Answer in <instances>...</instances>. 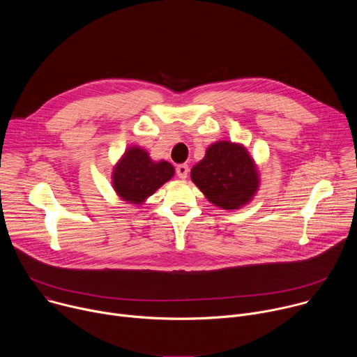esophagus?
<instances>
[{"label":"esophagus","instance_id":"obj_1","mask_svg":"<svg viewBox=\"0 0 357 357\" xmlns=\"http://www.w3.org/2000/svg\"><path fill=\"white\" fill-rule=\"evenodd\" d=\"M175 171H176L178 178L185 179V178L188 176V174H189V167H188L186 164H179V165L175 168Z\"/></svg>","mask_w":357,"mask_h":357}]
</instances>
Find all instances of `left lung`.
I'll return each mask as SVG.
<instances>
[{
    "instance_id": "obj_1",
    "label": "left lung",
    "mask_w": 357,
    "mask_h": 357,
    "mask_svg": "<svg viewBox=\"0 0 357 357\" xmlns=\"http://www.w3.org/2000/svg\"><path fill=\"white\" fill-rule=\"evenodd\" d=\"M190 178L209 202L222 209H238L259 188V176L247 151L229 141L211 145L205 158L192 168Z\"/></svg>"
}]
</instances>
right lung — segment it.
Wrapping results in <instances>:
<instances>
[{"label": "right lung", "instance_id": "add662e5", "mask_svg": "<svg viewBox=\"0 0 357 357\" xmlns=\"http://www.w3.org/2000/svg\"><path fill=\"white\" fill-rule=\"evenodd\" d=\"M174 167L167 161L152 162L146 152L130 148L114 169L116 192L131 203H139L174 176Z\"/></svg>", "mask_w": 357, "mask_h": 357}]
</instances>
